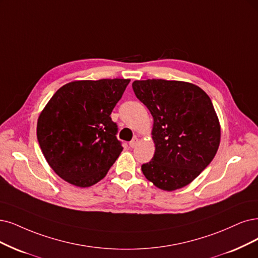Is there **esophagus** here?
I'll list each match as a JSON object with an SVG mask.
<instances>
[{
  "mask_svg": "<svg viewBox=\"0 0 258 258\" xmlns=\"http://www.w3.org/2000/svg\"><path fill=\"white\" fill-rule=\"evenodd\" d=\"M137 145H138V138L134 137V138H133V140L130 142V147L131 148H135Z\"/></svg>",
  "mask_w": 258,
  "mask_h": 258,
  "instance_id": "obj_1",
  "label": "esophagus"
}]
</instances>
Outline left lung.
<instances>
[{
	"label": "left lung",
	"mask_w": 258,
	"mask_h": 258,
	"mask_svg": "<svg viewBox=\"0 0 258 258\" xmlns=\"http://www.w3.org/2000/svg\"><path fill=\"white\" fill-rule=\"evenodd\" d=\"M154 123L153 158L141 166L148 180L165 191L190 184L214 159L221 126L211 98L199 86L180 81L132 84Z\"/></svg>",
	"instance_id": "left-lung-1"
}]
</instances>
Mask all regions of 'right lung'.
<instances>
[{
	"label": "right lung",
	"instance_id": "1",
	"mask_svg": "<svg viewBox=\"0 0 258 258\" xmlns=\"http://www.w3.org/2000/svg\"><path fill=\"white\" fill-rule=\"evenodd\" d=\"M131 80L73 81L57 90L37 122V138L54 172L76 187L107 174L123 148L110 113Z\"/></svg>",
	"mask_w": 258,
	"mask_h": 258
}]
</instances>
